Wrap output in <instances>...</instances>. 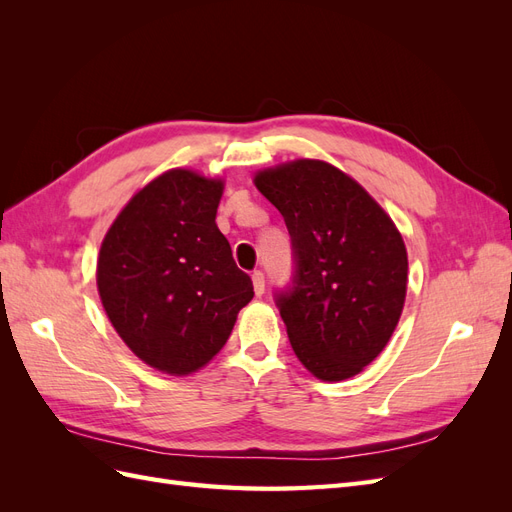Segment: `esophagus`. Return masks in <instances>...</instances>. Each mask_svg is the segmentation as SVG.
<instances>
[{
	"instance_id": "obj_1",
	"label": "esophagus",
	"mask_w": 512,
	"mask_h": 512,
	"mask_svg": "<svg viewBox=\"0 0 512 512\" xmlns=\"http://www.w3.org/2000/svg\"><path fill=\"white\" fill-rule=\"evenodd\" d=\"M252 284H254L256 297H262V294H265V273H262V271H254V273H252Z\"/></svg>"
}]
</instances>
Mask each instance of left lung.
I'll return each mask as SVG.
<instances>
[{"instance_id":"obj_1","label":"left lung","mask_w":512,"mask_h":512,"mask_svg":"<svg viewBox=\"0 0 512 512\" xmlns=\"http://www.w3.org/2000/svg\"><path fill=\"white\" fill-rule=\"evenodd\" d=\"M254 183L284 215L297 256L294 286L277 297L294 354L324 382L361 374L404 312V237L376 198L329 162L262 168Z\"/></svg>"}]
</instances>
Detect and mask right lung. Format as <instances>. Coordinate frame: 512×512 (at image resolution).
Returning <instances> with one entry per match:
<instances>
[{
    "label": "right lung",
    "mask_w": 512,
    "mask_h": 512,
    "mask_svg": "<svg viewBox=\"0 0 512 512\" xmlns=\"http://www.w3.org/2000/svg\"><path fill=\"white\" fill-rule=\"evenodd\" d=\"M224 179L170 168L119 211L96 282L113 329L138 359L190 376L218 354L254 286L215 224Z\"/></svg>",
    "instance_id": "1"
}]
</instances>
